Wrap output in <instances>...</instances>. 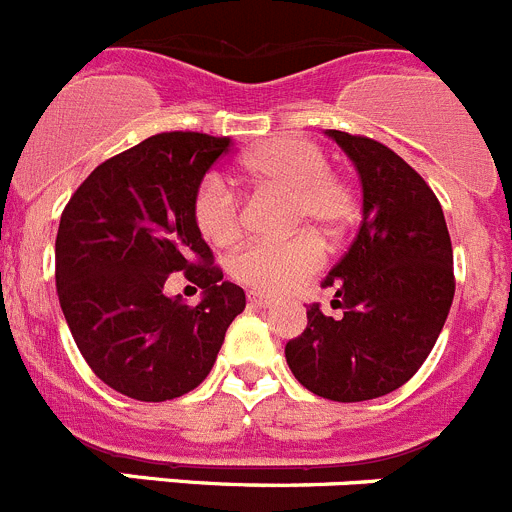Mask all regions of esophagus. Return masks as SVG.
Listing matches in <instances>:
<instances>
[{
	"label": "esophagus",
	"instance_id": "34e87169",
	"mask_svg": "<svg viewBox=\"0 0 512 512\" xmlns=\"http://www.w3.org/2000/svg\"><path fill=\"white\" fill-rule=\"evenodd\" d=\"M247 298H250V303H252V306H270V303H273V298H270V296H265V293H255V290H252V293H250V296H247Z\"/></svg>",
	"mask_w": 512,
	"mask_h": 512
}]
</instances>
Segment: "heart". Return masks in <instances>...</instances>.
I'll list each match as a JSON object with an SVG mask.
<instances>
[{
	"instance_id": "heart-1",
	"label": "heart",
	"mask_w": 512,
	"mask_h": 512,
	"mask_svg": "<svg viewBox=\"0 0 512 512\" xmlns=\"http://www.w3.org/2000/svg\"><path fill=\"white\" fill-rule=\"evenodd\" d=\"M242 178L260 191L288 193V227L316 229L326 242L336 239L357 214V199L344 178L331 173L319 145L301 137H275L252 147L239 163ZM193 222L211 245H232L242 234V201L224 178L204 176L191 201ZM324 260V247L313 234L290 239H260L234 252L229 273L255 293H290Z\"/></svg>"
}]
</instances>
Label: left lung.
<instances>
[{
  "instance_id": "1",
  "label": "left lung",
  "mask_w": 512,
  "mask_h": 512,
  "mask_svg": "<svg viewBox=\"0 0 512 512\" xmlns=\"http://www.w3.org/2000/svg\"><path fill=\"white\" fill-rule=\"evenodd\" d=\"M362 178V224L331 267L342 316L313 303L308 326L285 344L303 388L336 403L388 395L434 349L454 298V252L436 193L382 142L329 130Z\"/></svg>"
}]
</instances>
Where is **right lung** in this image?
<instances>
[{
  "mask_svg": "<svg viewBox=\"0 0 512 512\" xmlns=\"http://www.w3.org/2000/svg\"><path fill=\"white\" fill-rule=\"evenodd\" d=\"M229 137L163 132L91 170L61 214L55 285L78 352L104 385L163 403L199 388L245 290L227 283L193 222V191ZM170 272L205 288L199 307L162 293Z\"/></svg>",
  "mask_w": 512,
  "mask_h": 512,
  "instance_id": "obj_1",
  "label": "right lung"
}]
</instances>
